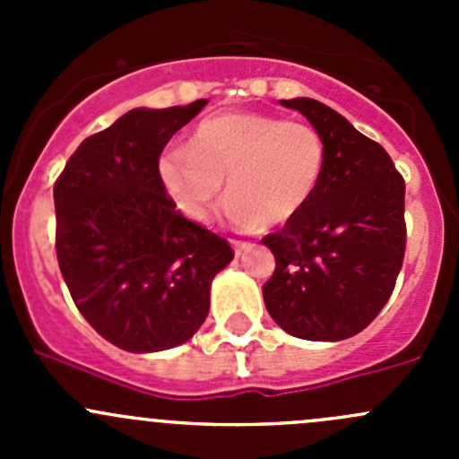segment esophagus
Here are the masks:
<instances>
[{
	"mask_svg": "<svg viewBox=\"0 0 459 459\" xmlns=\"http://www.w3.org/2000/svg\"><path fill=\"white\" fill-rule=\"evenodd\" d=\"M230 244H233L235 248V255H244V253H248L253 248L251 242H244V239H230Z\"/></svg>",
	"mask_w": 459,
	"mask_h": 459,
	"instance_id": "34e87169",
	"label": "esophagus"
}]
</instances>
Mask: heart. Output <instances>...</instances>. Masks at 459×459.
I'll return each mask as SVG.
<instances>
[{
    "label": "heart",
    "mask_w": 459,
    "mask_h": 459,
    "mask_svg": "<svg viewBox=\"0 0 459 459\" xmlns=\"http://www.w3.org/2000/svg\"><path fill=\"white\" fill-rule=\"evenodd\" d=\"M326 170L316 126L262 113H221L197 124L188 146L166 148L157 175L184 217L206 221L226 179L224 212L239 229L286 224L304 211Z\"/></svg>",
    "instance_id": "b5f03b06"
}]
</instances>
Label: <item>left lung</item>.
Masks as SVG:
<instances>
[{
    "mask_svg": "<svg viewBox=\"0 0 459 459\" xmlns=\"http://www.w3.org/2000/svg\"><path fill=\"white\" fill-rule=\"evenodd\" d=\"M281 106L322 133L326 170L304 211L262 239L275 255L264 304L299 340H346L377 317L395 289L406 248L404 179L388 152L337 110L308 97Z\"/></svg>",
    "mask_w": 459,
    "mask_h": 459,
    "instance_id": "left-lung-1",
    "label": "left lung"
}]
</instances>
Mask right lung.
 <instances>
[{
  "mask_svg": "<svg viewBox=\"0 0 459 459\" xmlns=\"http://www.w3.org/2000/svg\"><path fill=\"white\" fill-rule=\"evenodd\" d=\"M206 104L128 110L86 137L55 182V248L73 302L131 353L191 340L212 277L233 259L224 238L175 211L157 175L166 143Z\"/></svg>",
  "mask_w": 459,
  "mask_h": 459,
  "instance_id": "obj_1",
  "label": "right lung"
}]
</instances>
